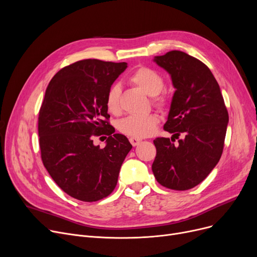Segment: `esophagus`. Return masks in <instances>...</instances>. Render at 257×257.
<instances>
[{
    "label": "esophagus",
    "mask_w": 257,
    "mask_h": 257,
    "mask_svg": "<svg viewBox=\"0 0 257 257\" xmlns=\"http://www.w3.org/2000/svg\"><path fill=\"white\" fill-rule=\"evenodd\" d=\"M129 141H130V143H131V145L133 146V147H136V146H138L141 142H142V140H140V139H137V138H130L129 139Z\"/></svg>",
    "instance_id": "obj_1"
}]
</instances>
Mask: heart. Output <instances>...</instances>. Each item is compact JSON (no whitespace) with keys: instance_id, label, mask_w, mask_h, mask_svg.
<instances>
[{"instance_id":"heart-1","label":"heart","mask_w":257,"mask_h":257,"mask_svg":"<svg viewBox=\"0 0 257 257\" xmlns=\"http://www.w3.org/2000/svg\"><path fill=\"white\" fill-rule=\"evenodd\" d=\"M128 81L134 86L139 87L141 90L151 96L155 106L159 108L167 106L168 98L166 94L160 92L165 84L164 77L157 71L148 66H140L130 74ZM119 93L120 90L118 85H112L106 93L105 106L107 110L112 114H117L120 111ZM157 124L158 117L155 114L129 115L118 121L117 129L125 136L143 139L153 134Z\"/></svg>"}]
</instances>
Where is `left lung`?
Returning <instances> with one entry per match:
<instances>
[{
  "label": "left lung",
  "instance_id": "left-lung-1",
  "mask_svg": "<svg viewBox=\"0 0 257 257\" xmlns=\"http://www.w3.org/2000/svg\"><path fill=\"white\" fill-rule=\"evenodd\" d=\"M154 61L165 69L176 88L164 129L173 137L153 141L152 171L158 183L186 191L203 181L223 153L227 108L220 86L203 62L181 51H170ZM183 133L184 140L174 144Z\"/></svg>",
  "mask_w": 257,
  "mask_h": 257
}]
</instances>
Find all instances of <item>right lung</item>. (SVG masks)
<instances>
[{
    "instance_id": "obj_1",
    "label": "right lung",
    "mask_w": 257,
    "mask_h": 257,
    "mask_svg": "<svg viewBox=\"0 0 257 257\" xmlns=\"http://www.w3.org/2000/svg\"><path fill=\"white\" fill-rule=\"evenodd\" d=\"M126 62L84 59L64 66L52 78L38 114L40 155L52 179L69 196L94 202L116 186L121 164L132 149L114 133L105 106L106 93ZM107 135L104 148L94 136Z\"/></svg>"
}]
</instances>
